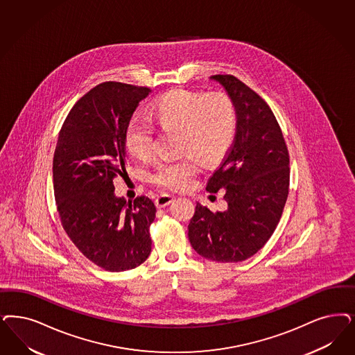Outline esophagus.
<instances>
[{
    "instance_id": "34e87169",
    "label": "esophagus",
    "mask_w": 355,
    "mask_h": 355,
    "mask_svg": "<svg viewBox=\"0 0 355 355\" xmlns=\"http://www.w3.org/2000/svg\"><path fill=\"white\" fill-rule=\"evenodd\" d=\"M173 200H174V196H169V194H161L156 198V206L159 208L166 207L168 205H171Z\"/></svg>"
}]
</instances>
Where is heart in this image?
Masks as SVG:
<instances>
[{
    "label": "heart",
    "mask_w": 355,
    "mask_h": 355,
    "mask_svg": "<svg viewBox=\"0 0 355 355\" xmlns=\"http://www.w3.org/2000/svg\"><path fill=\"white\" fill-rule=\"evenodd\" d=\"M150 119L162 132H178L177 152L186 156L161 161L152 182L166 190H182L191 184L198 164L220 161L232 147L237 132V109L227 93L175 89L150 105ZM124 144L130 155L150 159L153 131L147 122L134 119L125 128Z\"/></svg>",
    "instance_id": "obj_1"
}]
</instances>
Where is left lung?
<instances>
[{"label": "left lung", "mask_w": 355, "mask_h": 355, "mask_svg": "<svg viewBox=\"0 0 355 355\" xmlns=\"http://www.w3.org/2000/svg\"><path fill=\"white\" fill-rule=\"evenodd\" d=\"M237 109V132L207 191L225 190V211L196 203L189 240L202 257L241 262L268 243L288 196L290 156L269 105L232 74H215Z\"/></svg>", "instance_id": "left-lung-1"}]
</instances>
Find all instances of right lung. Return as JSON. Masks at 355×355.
I'll list each match as a JSON object with an SVG mask.
<instances>
[{
    "label": "right lung",
    "instance_id": "1",
    "mask_svg": "<svg viewBox=\"0 0 355 355\" xmlns=\"http://www.w3.org/2000/svg\"><path fill=\"white\" fill-rule=\"evenodd\" d=\"M150 89L102 83L80 98L62 123L53 155V191L62 228L89 261L107 271L141 265L150 254L156 206L114 194L127 166L124 136Z\"/></svg>",
    "mask_w": 355,
    "mask_h": 355
}]
</instances>
